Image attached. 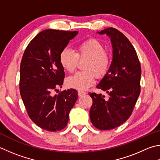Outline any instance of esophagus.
<instances>
[{
	"label": "esophagus",
	"instance_id": "obj_1",
	"mask_svg": "<svg viewBox=\"0 0 160 160\" xmlns=\"http://www.w3.org/2000/svg\"><path fill=\"white\" fill-rule=\"evenodd\" d=\"M86 94V92H83V91H78V96L79 97H82V96Z\"/></svg>",
	"mask_w": 160,
	"mask_h": 160
}]
</instances>
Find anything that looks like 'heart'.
I'll return each instance as SVG.
<instances>
[{"mask_svg": "<svg viewBox=\"0 0 160 160\" xmlns=\"http://www.w3.org/2000/svg\"><path fill=\"white\" fill-rule=\"evenodd\" d=\"M83 68L66 80V85L71 88L85 90L94 83L95 74L101 77L109 70L111 56L105 50L102 42L95 38H89L77 46L76 52L71 49L64 48L61 52L59 60L62 67L69 72L76 69L79 59H85Z\"/></svg>", "mask_w": 160, "mask_h": 160, "instance_id": "b5f03b06", "label": "heart"}]
</instances>
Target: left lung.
<instances>
[{
  "instance_id": "1",
  "label": "left lung",
  "mask_w": 160,
  "mask_h": 160,
  "mask_svg": "<svg viewBox=\"0 0 160 160\" xmlns=\"http://www.w3.org/2000/svg\"><path fill=\"white\" fill-rule=\"evenodd\" d=\"M98 33L110 37L112 59L109 70L97 86L108 93V97L89 94L93 101L89 117L96 128L110 130L121 125L132 115L141 92V68L134 48L122 33L110 27Z\"/></svg>"
}]
</instances>
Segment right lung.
I'll use <instances>...</instances> for the list:
<instances>
[{
  "instance_id": "obj_1",
  "label": "right lung",
  "mask_w": 160,
  "mask_h": 160,
  "mask_svg": "<svg viewBox=\"0 0 160 160\" xmlns=\"http://www.w3.org/2000/svg\"><path fill=\"white\" fill-rule=\"evenodd\" d=\"M78 31L47 29L31 41L23 54L20 65L19 89L28 116L45 130L64 129L69 112L78 99L76 89L59 92L65 72L60 63L61 52Z\"/></svg>"
}]
</instances>
